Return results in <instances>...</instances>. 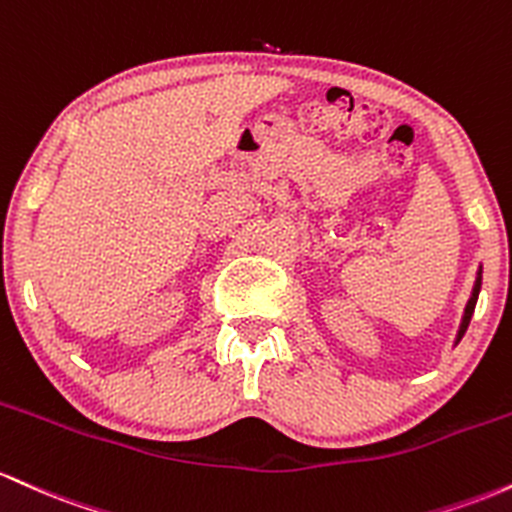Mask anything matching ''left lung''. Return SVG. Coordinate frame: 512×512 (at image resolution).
<instances>
[{
	"instance_id": "left-lung-1",
	"label": "left lung",
	"mask_w": 512,
	"mask_h": 512,
	"mask_svg": "<svg viewBox=\"0 0 512 512\" xmlns=\"http://www.w3.org/2000/svg\"><path fill=\"white\" fill-rule=\"evenodd\" d=\"M481 273H484V268L479 266V271H476V280H474V287H472V297L467 300V307H464V314H462V321H459V331L455 336V346L459 341H462V336L467 333V326L469 321L474 317V309H476V300H479V292H481Z\"/></svg>"
}]
</instances>
